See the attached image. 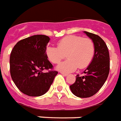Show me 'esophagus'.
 Here are the masks:
<instances>
[{
  "instance_id": "1",
  "label": "esophagus",
  "mask_w": 121,
  "mask_h": 121,
  "mask_svg": "<svg viewBox=\"0 0 121 121\" xmlns=\"http://www.w3.org/2000/svg\"><path fill=\"white\" fill-rule=\"evenodd\" d=\"M60 73L61 74H62V75H63V76H68L67 74H66V73H64V72H61Z\"/></svg>"
}]
</instances>
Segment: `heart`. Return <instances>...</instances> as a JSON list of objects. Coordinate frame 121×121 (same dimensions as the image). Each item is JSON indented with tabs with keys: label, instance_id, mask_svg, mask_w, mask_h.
Returning a JSON list of instances; mask_svg holds the SVG:
<instances>
[{
	"label": "heart",
	"instance_id": "heart-1",
	"mask_svg": "<svg viewBox=\"0 0 121 121\" xmlns=\"http://www.w3.org/2000/svg\"><path fill=\"white\" fill-rule=\"evenodd\" d=\"M95 44L89 38L81 36L69 35L61 39L57 47L49 45L45 54L51 63H58L66 54L67 60L57 66V69L63 72H72L78 67H87L92 61L95 54Z\"/></svg>",
	"mask_w": 121,
	"mask_h": 121
}]
</instances>
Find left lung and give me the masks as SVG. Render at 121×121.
<instances>
[{
    "mask_svg": "<svg viewBox=\"0 0 121 121\" xmlns=\"http://www.w3.org/2000/svg\"><path fill=\"white\" fill-rule=\"evenodd\" d=\"M95 44V54L92 62L85 70V75L76 76V81L70 88L76 96L86 98L92 96L100 90L110 71V54L107 45L100 36L85 31Z\"/></svg>",
    "mask_w": 121,
    "mask_h": 121,
    "instance_id": "8db88e82",
    "label": "left lung"
}]
</instances>
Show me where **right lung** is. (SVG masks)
Segmentation results:
<instances>
[{
	"instance_id": "add662e5",
	"label": "right lung",
	"mask_w": 121,
	"mask_h": 121,
	"mask_svg": "<svg viewBox=\"0 0 121 121\" xmlns=\"http://www.w3.org/2000/svg\"><path fill=\"white\" fill-rule=\"evenodd\" d=\"M49 40L47 36H32L18 42L11 52V78L20 91L29 96L45 94L58 74L45 54ZM44 69L48 72L43 73Z\"/></svg>"
}]
</instances>
